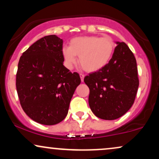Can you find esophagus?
<instances>
[{"mask_svg": "<svg viewBox=\"0 0 159 159\" xmlns=\"http://www.w3.org/2000/svg\"><path fill=\"white\" fill-rule=\"evenodd\" d=\"M80 78H81V82L84 81V75L83 74H80Z\"/></svg>", "mask_w": 159, "mask_h": 159, "instance_id": "obj_1", "label": "esophagus"}]
</instances>
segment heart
Wrapping results in <instances>:
<instances>
[{"label": "heart", "instance_id": "heart-1", "mask_svg": "<svg viewBox=\"0 0 159 159\" xmlns=\"http://www.w3.org/2000/svg\"><path fill=\"white\" fill-rule=\"evenodd\" d=\"M116 49V43L110 37L80 36L72 38L69 46L61 49L65 65L69 69L73 67L77 61L86 72L99 71L107 65Z\"/></svg>", "mask_w": 159, "mask_h": 159}]
</instances>
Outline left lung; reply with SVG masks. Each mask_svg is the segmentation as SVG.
I'll use <instances>...</instances> for the list:
<instances>
[{
	"label": "left lung",
	"mask_w": 159,
	"mask_h": 159,
	"mask_svg": "<svg viewBox=\"0 0 159 159\" xmlns=\"http://www.w3.org/2000/svg\"><path fill=\"white\" fill-rule=\"evenodd\" d=\"M116 43L117 47L110 63L84 80L89 89L92 112L104 120L124 116L133 106L139 85L134 55L125 43Z\"/></svg>",
	"instance_id": "left-lung-1"
}]
</instances>
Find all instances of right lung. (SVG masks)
<instances>
[{"label":"right lung","instance_id":"1","mask_svg":"<svg viewBox=\"0 0 159 159\" xmlns=\"http://www.w3.org/2000/svg\"><path fill=\"white\" fill-rule=\"evenodd\" d=\"M62 45L58 36H45L30 46L18 62L16 88L20 105L31 119L44 125L66 118L81 84L78 73H72L63 64Z\"/></svg>","mask_w":159,"mask_h":159}]
</instances>
